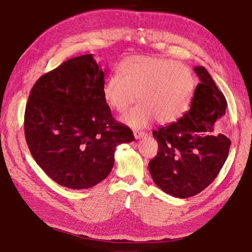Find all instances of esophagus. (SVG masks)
I'll return each instance as SVG.
<instances>
[{"label": "esophagus", "instance_id": "34e87169", "mask_svg": "<svg viewBox=\"0 0 252 252\" xmlns=\"http://www.w3.org/2000/svg\"><path fill=\"white\" fill-rule=\"evenodd\" d=\"M146 135H147V134H146L145 132H139V131L134 132V137H135L136 139H140L143 137H146Z\"/></svg>", "mask_w": 252, "mask_h": 252}]
</instances>
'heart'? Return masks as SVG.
Returning <instances> with one entry per match:
<instances>
[{"instance_id":"obj_1","label":"heart","mask_w":252,"mask_h":252,"mask_svg":"<svg viewBox=\"0 0 252 252\" xmlns=\"http://www.w3.org/2000/svg\"><path fill=\"white\" fill-rule=\"evenodd\" d=\"M195 89V77L183 63L165 58L131 56L117 66V75L105 79L102 95L105 103L125 113L136 101L139 105L122 121L134 128H143L155 119L160 125L178 120L187 109Z\"/></svg>"}]
</instances>
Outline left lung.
<instances>
[{
  "label": "left lung",
  "mask_w": 252,
  "mask_h": 252,
  "mask_svg": "<svg viewBox=\"0 0 252 252\" xmlns=\"http://www.w3.org/2000/svg\"><path fill=\"white\" fill-rule=\"evenodd\" d=\"M201 83L190 110L181 118L154 131L159 151L148 164L155 184L167 194L186 198L213 183L229 155L231 140L213 134L225 115L226 101L204 66H195Z\"/></svg>",
  "instance_id": "1"
}]
</instances>
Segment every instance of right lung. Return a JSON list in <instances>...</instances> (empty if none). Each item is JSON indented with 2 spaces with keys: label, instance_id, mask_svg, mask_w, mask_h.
Wrapping results in <instances>:
<instances>
[{
  "label": "right lung",
  "instance_id": "right-lung-1",
  "mask_svg": "<svg viewBox=\"0 0 252 252\" xmlns=\"http://www.w3.org/2000/svg\"><path fill=\"white\" fill-rule=\"evenodd\" d=\"M104 72L92 55L72 58L34 84L25 114L31 155L48 176L69 189L106 178L117 146L133 142L102 95Z\"/></svg>",
  "mask_w": 252,
  "mask_h": 252
}]
</instances>
